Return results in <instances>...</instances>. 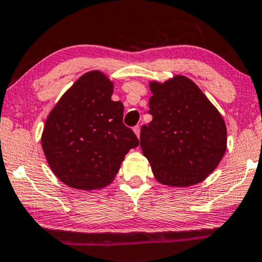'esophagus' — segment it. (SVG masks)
I'll use <instances>...</instances> for the list:
<instances>
[{
    "label": "esophagus",
    "mask_w": 262,
    "mask_h": 262,
    "mask_svg": "<svg viewBox=\"0 0 262 262\" xmlns=\"http://www.w3.org/2000/svg\"><path fill=\"white\" fill-rule=\"evenodd\" d=\"M134 132H135V135L137 136V138H140V135H141V127H140V126H135Z\"/></svg>",
    "instance_id": "obj_1"
}]
</instances>
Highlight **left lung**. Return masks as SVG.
<instances>
[{
  "label": "left lung",
  "instance_id": "1",
  "mask_svg": "<svg viewBox=\"0 0 262 262\" xmlns=\"http://www.w3.org/2000/svg\"><path fill=\"white\" fill-rule=\"evenodd\" d=\"M149 114L141 148L158 182L189 187L204 181L227 149V127L217 108L185 75L151 80Z\"/></svg>",
  "mask_w": 262,
  "mask_h": 262
}]
</instances>
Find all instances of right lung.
Segmentation results:
<instances>
[{"label": "right lung", "mask_w": 262, "mask_h": 262, "mask_svg": "<svg viewBox=\"0 0 262 262\" xmlns=\"http://www.w3.org/2000/svg\"><path fill=\"white\" fill-rule=\"evenodd\" d=\"M114 83L101 70L81 75L48 114L41 146L64 185L95 190L111 185L125 156L138 146L122 124L124 105L112 101Z\"/></svg>", "instance_id": "add662e5"}]
</instances>
